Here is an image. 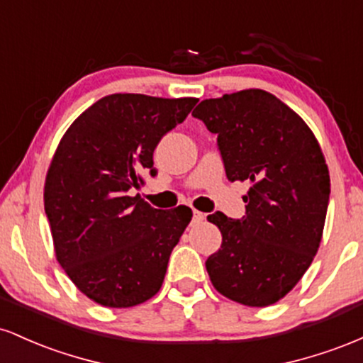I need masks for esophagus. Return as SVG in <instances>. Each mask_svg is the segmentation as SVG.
<instances>
[{
	"label": "esophagus",
	"instance_id": "34e87169",
	"mask_svg": "<svg viewBox=\"0 0 363 363\" xmlns=\"http://www.w3.org/2000/svg\"><path fill=\"white\" fill-rule=\"evenodd\" d=\"M205 213H201V211H198V210H193V222L194 223H199V222H203V220H205Z\"/></svg>",
	"mask_w": 363,
	"mask_h": 363
}]
</instances>
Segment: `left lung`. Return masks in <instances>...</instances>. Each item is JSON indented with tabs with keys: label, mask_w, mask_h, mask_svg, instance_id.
<instances>
[{
	"label": "left lung",
	"mask_w": 363,
	"mask_h": 363,
	"mask_svg": "<svg viewBox=\"0 0 363 363\" xmlns=\"http://www.w3.org/2000/svg\"><path fill=\"white\" fill-rule=\"evenodd\" d=\"M216 135L228 181H245V215H208L222 245L206 259L220 294L249 307L278 302L318 252L329 203V170L314 133L259 89L206 99L193 111Z\"/></svg>",
	"instance_id": "obj_1"
}]
</instances>
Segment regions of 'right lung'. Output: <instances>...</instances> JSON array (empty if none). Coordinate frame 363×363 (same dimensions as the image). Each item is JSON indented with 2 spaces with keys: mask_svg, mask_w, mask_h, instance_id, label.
<instances>
[{
  "mask_svg": "<svg viewBox=\"0 0 363 363\" xmlns=\"http://www.w3.org/2000/svg\"><path fill=\"white\" fill-rule=\"evenodd\" d=\"M198 99L112 94L65 133L44 186L54 251L77 289L104 307H133L160 290L187 206L157 210L140 194L153 150Z\"/></svg>",
  "mask_w": 363,
  "mask_h": 363,
  "instance_id": "add662e5",
  "label": "right lung"
}]
</instances>
